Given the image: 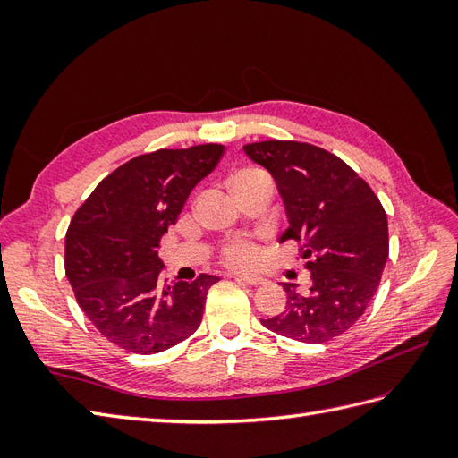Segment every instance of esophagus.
Here are the masks:
<instances>
[{
  "label": "esophagus",
  "instance_id": "esophagus-1",
  "mask_svg": "<svg viewBox=\"0 0 458 458\" xmlns=\"http://www.w3.org/2000/svg\"><path fill=\"white\" fill-rule=\"evenodd\" d=\"M236 279H238V281H242V284H246V285H254V287H258V285H264V284H266V279H264V277H259V276H250V274H240V276H236Z\"/></svg>",
  "mask_w": 458,
  "mask_h": 458
}]
</instances>
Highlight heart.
I'll list each match as a JSON object with an SVG mask.
<instances>
[{
	"instance_id": "1",
	"label": "heart",
	"mask_w": 458,
	"mask_h": 458,
	"mask_svg": "<svg viewBox=\"0 0 458 458\" xmlns=\"http://www.w3.org/2000/svg\"><path fill=\"white\" fill-rule=\"evenodd\" d=\"M259 174H264V173L258 169H242L234 174V177H232V182H238V181L248 179V177H259ZM218 259H220V264L226 267H234V269L254 267L259 259V250L251 240L236 238L222 246Z\"/></svg>"
}]
</instances>
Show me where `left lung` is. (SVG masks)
<instances>
[{"mask_svg":"<svg viewBox=\"0 0 458 458\" xmlns=\"http://www.w3.org/2000/svg\"><path fill=\"white\" fill-rule=\"evenodd\" d=\"M251 161L274 174L289 226L279 242L293 240L310 269L309 293L284 284L285 313L261 318L271 333L323 344L364 315L390 254L382 202L354 169L305 141L267 140L244 145Z\"/></svg>","mask_w":458,"mask_h":458,"instance_id":"left-lung-1","label":"left lung"}]
</instances>
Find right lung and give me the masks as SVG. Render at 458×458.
Returning <instances> with one entry per match:
<instances>
[{"mask_svg": "<svg viewBox=\"0 0 458 458\" xmlns=\"http://www.w3.org/2000/svg\"><path fill=\"white\" fill-rule=\"evenodd\" d=\"M226 148L157 149L120 165L68 224L64 271L90 323L135 354H157L189 338L218 277L167 281L157 256L191 191L214 171Z\"/></svg>", "mask_w": 458, "mask_h": 458, "instance_id": "add662e5", "label": "right lung"}]
</instances>
